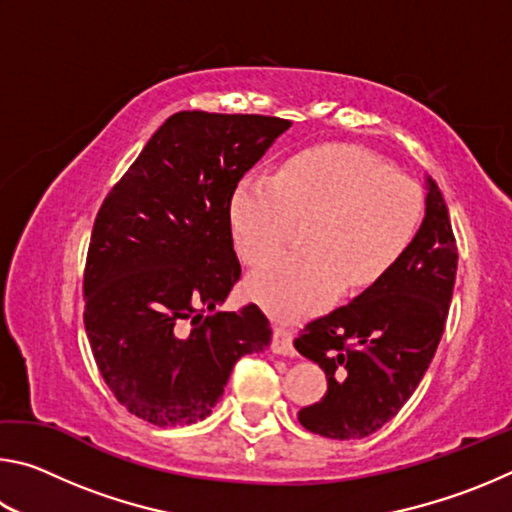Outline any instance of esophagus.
<instances>
[{
    "label": "esophagus",
    "mask_w": 512,
    "mask_h": 512,
    "mask_svg": "<svg viewBox=\"0 0 512 512\" xmlns=\"http://www.w3.org/2000/svg\"><path fill=\"white\" fill-rule=\"evenodd\" d=\"M271 350L275 354H282V357H296V348H293V334L289 332V329H284L280 325L273 327Z\"/></svg>",
    "instance_id": "esophagus-1"
}]
</instances>
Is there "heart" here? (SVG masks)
<instances>
[{"instance_id": "1", "label": "heart", "mask_w": 512, "mask_h": 512, "mask_svg": "<svg viewBox=\"0 0 512 512\" xmlns=\"http://www.w3.org/2000/svg\"><path fill=\"white\" fill-rule=\"evenodd\" d=\"M420 196L409 180L361 146L316 144L289 155L277 173L237 180L228 219L232 244L259 264L309 219L305 250L284 253L248 277V296L282 320H302L341 293H361L400 264L418 230Z\"/></svg>"}]
</instances>
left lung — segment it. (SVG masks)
<instances>
[{"label":"left lung","instance_id":"obj_1","mask_svg":"<svg viewBox=\"0 0 512 512\" xmlns=\"http://www.w3.org/2000/svg\"><path fill=\"white\" fill-rule=\"evenodd\" d=\"M409 250L377 287L305 325L293 345L327 375L320 402L300 409L305 429L359 440L395 418L427 372L445 332L458 250L436 180Z\"/></svg>","mask_w":512,"mask_h":512}]
</instances>
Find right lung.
Listing matches in <instances>:
<instances>
[{"label":"right lung","mask_w":512,"mask_h":512,"mask_svg":"<svg viewBox=\"0 0 512 512\" xmlns=\"http://www.w3.org/2000/svg\"><path fill=\"white\" fill-rule=\"evenodd\" d=\"M289 126L264 115L176 112L94 219L85 332L117 402L155 427L203 420L235 363L271 345L257 305L211 311L241 275L232 189Z\"/></svg>","instance_id":"obj_1"}]
</instances>
